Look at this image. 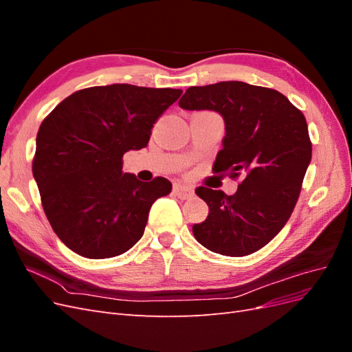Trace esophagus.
<instances>
[{
  "instance_id": "1",
  "label": "esophagus",
  "mask_w": 352,
  "mask_h": 352,
  "mask_svg": "<svg viewBox=\"0 0 352 352\" xmlns=\"http://www.w3.org/2000/svg\"><path fill=\"white\" fill-rule=\"evenodd\" d=\"M173 194L177 197V198H180V199H188V198H190L194 195V190L190 189V188H188V186H185V185H175L173 186Z\"/></svg>"
}]
</instances>
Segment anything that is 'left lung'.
Returning a JSON list of instances; mask_svg holds the SVG:
<instances>
[{
  "label": "left lung",
  "mask_w": 352,
  "mask_h": 352,
  "mask_svg": "<svg viewBox=\"0 0 352 352\" xmlns=\"http://www.w3.org/2000/svg\"><path fill=\"white\" fill-rule=\"evenodd\" d=\"M179 105L223 116L226 135L212 172L242 177L233 195L195 189L210 210L192 228L195 239L229 257L258 251L289 220L311 162L304 114L279 91L238 80L190 87Z\"/></svg>",
  "instance_id": "obj_1"
}]
</instances>
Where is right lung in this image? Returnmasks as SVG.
Instances as JSON below:
<instances>
[{
    "mask_svg": "<svg viewBox=\"0 0 352 352\" xmlns=\"http://www.w3.org/2000/svg\"><path fill=\"white\" fill-rule=\"evenodd\" d=\"M180 95L127 83L85 88L42 120L32 172L50 225L67 248L110 258L142 238L153 202L172 192V184L123 173V154L148 145L154 123Z\"/></svg>",
    "mask_w": 352,
    "mask_h": 352,
    "instance_id": "add662e5",
    "label": "right lung"
}]
</instances>
